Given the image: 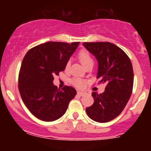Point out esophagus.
Masks as SVG:
<instances>
[{"label":"esophagus","instance_id":"esophagus-1","mask_svg":"<svg viewBox=\"0 0 151 151\" xmlns=\"http://www.w3.org/2000/svg\"><path fill=\"white\" fill-rule=\"evenodd\" d=\"M77 94L81 96H84V95L85 94V93L82 92V91H77Z\"/></svg>","mask_w":151,"mask_h":151}]
</instances>
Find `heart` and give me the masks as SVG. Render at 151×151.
<instances>
[{
  "instance_id": "1",
  "label": "heart",
  "mask_w": 151,
  "mask_h": 151,
  "mask_svg": "<svg viewBox=\"0 0 151 151\" xmlns=\"http://www.w3.org/2000/svg\"><path fill=\"white\" fill-rule=\"evenodd\" d=\"M79 59L80 60V62H81L83 65L84 67L87 66L89 64H93V58H91V55L87 50H81L80 52H79ZM70 61L69 60L68 62H67L66 64V67L65 69L66 70H68L70 68ZM85 80L82 78L80 77H73L72 79H71L70 82L72 85L75 86V87L78 88V89H82L83 87L84 86V84H85Z\"/></svg>"
}]
</instances>
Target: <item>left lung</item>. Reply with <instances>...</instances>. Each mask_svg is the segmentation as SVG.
I'll use <instances>...</instances> for the list:
<instances>
[{
	"mask_svg": "<svg viewBox=\"0 0 151 151\" xmlns=\"http://www.w3.org/2000/svg\"><path fill=\"white\" fill-rule=\"evenodd\" d=\"M83 45L98 60L99 83L106 84L103 93H92L94 102L86 109V114L96 122H109L122 112L131 97L133 86L132 64L125 52L113 43L84 42Z\"/></svg>",
	"mask_w": 151,
	"mask_h": 151,
	"instance_id": "obj_1",
	"label": "left lung"
}]
</instances>
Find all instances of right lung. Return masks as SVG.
<instances>
[{
  "mask_svg": "<svg viewBox=\"0 0 151 151\" xmlns=\"http://www.w3.org/2000/svg\"><path fill=\"white\" fill-rule=\"evenodd\" d=\"M79 42H48L26 53L18 75V89L31 114L40 120L53 121L65 114L77 91L70 86L62 89L53 84L54 76L65 70Z\"/></svg>",
  "mask_w": 151,
  "mask_h": 151,
  "instance_id": "add662e5",
  "label": "right lung"
}]
</instances>
